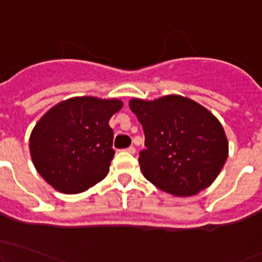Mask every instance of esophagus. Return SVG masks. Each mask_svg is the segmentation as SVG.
I'll list each match as a JSON object with an SVG mask.
<instances>
[{
    "label": "esophagus",
    "mask_w": 262,
    "mask_h": 262,
    "mask_svg": "<svg viewBox=\"0 0 262 262\" xmlns=\"http://www.w3.org/2000/svg\"><path fill=\"white\" fill-rule=\"evenodd\" d=\"M126 152H129V153H132V155H134V153H136V148H134L133 146L128 147V148H126Z\"/></svg>",
    "instance_id": "1"
}]
</instances>
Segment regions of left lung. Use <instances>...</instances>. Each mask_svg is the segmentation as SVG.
<instances>
[{
    "instance_id": "1",
    "label": "left lung",
    "mask_w": 262,
    "mask_h": 262,
    "mask_svg": "<svg viewBox=\"0 0 262 262\" xmlns=\"http://www.w3.org/2000/svg\"><path fill=\"white\" fill-rule=\"evenodd\" d=\"M129 107L146 136L139 165L148 181L175 196H191L213 184L228 157L215 115L180 95L132 99Z\"/></svg>"
}]
</instances>
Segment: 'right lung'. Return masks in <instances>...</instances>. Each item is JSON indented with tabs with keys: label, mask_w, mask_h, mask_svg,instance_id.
I'll return each instance as SVG.
<instances>
[{
	"label": "right lung",
	"mask_w": 262,
	"mask_h": 262,
	"mask_svg": "<svg viewBox=\"0 0 262 262\" xmlns=\"http://www.w3.org/2000/svg\"><path fill=\"white\" fill-rule=\"evenodd\" d=\"M119 99L77 96L49 109L30 134V156L39 175L63 194L83 192L104 180L114 157L109 120Z\"/></svg>",
	"instance_id": "right-lung-1"
}]
</instances>
